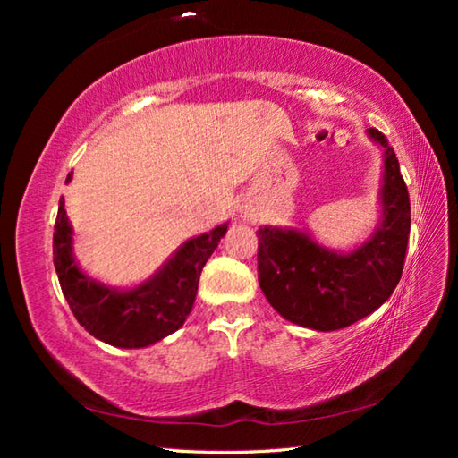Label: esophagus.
Instances as JSON below:
<instances>
[{
    "mask_svg": "<svg viewBox=\"0 0 458 458\" xmlns=\"http://www.w3.org/2000/svg\"><path fill=\"white\" fill-rule=\"evenodd\" d=\"M242 218H250V220H252V214H246V212H244Z\"/></svg>",
    "mask_w": 458,
    "mask_h": 458,
    "instance_id": "1",
    "label": "esophagus"
}]
</instances>
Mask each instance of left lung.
I'll use <instances>...</instances> for the list:
<instances>
[{
    "mask_svg": "<svg viewBox=\"0 0 458 458\" xmlns=\"http://www.w3.org/2000/svg\"><path fill=\"white\" fill-rule=\"evenodd\" d=\"M384 149L382 220L366 242L341 254L303 230L259 228V283L278 315L315 331H335L382 307L400 283L410 236V198L396 153L377 129Z\"/></svg>",
    "mask_w": 458,
    "mask_h": 458,
    "instance_id": "1",
    "label": "left lung"
}]
</instances>
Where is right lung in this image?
<instances>
[{
	"mask_svg": "<svg viewBox=\"0 0 458 458\" xmlns=\"http://www.w3.org/2000/svg\"><path fill=\"white\" fill-rule=\"evenodd\" d=\"M72 180L68 174L66 182ZM228 224L190 238L157 273L135 289L119 291L81 270L72 254V226L60 198L54 224V267L62 293L84 329L108 345L139 350L177 331L191 313L201 268L212 257Z\"/></svg>",
	"mask_w": 458,
	"mask_h": 458,
	"instance_id": "right-lung-1",
	"label": "right lung"
}]
</instances>
